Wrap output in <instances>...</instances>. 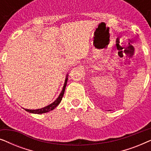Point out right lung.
Segmentation results:
<instances>
[{
  "label": "right lung",
  "mask_w": 151,
  "mask_h": 151,
  "mask_svg": "<svg viewBox=\"0 0 151 151\" xmlns=\"http://www.w3.org/2000/svg\"><path fill=\"white\" fill-rule=\"evenodd\" d=\"M68 76H69V75H68V74H67V76H66L65 80V83H64V86H63V90H62V91L60 92V93L59 96L58 97L57 99L54 101V102H52L50 104H49L48 106H45V107H43V108H41V109H33V110H32V109H24V110H25L26 111H27V112H29V113H35V114H42V113H45L49 112V111L53 110V109H54L55 107H56L60 103L62 99H63V95H64V93H65V91L66 86H67V84Z\"/></svg>",
  "instance_id": "1"
}]
</instances>
